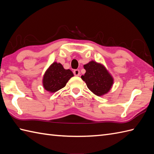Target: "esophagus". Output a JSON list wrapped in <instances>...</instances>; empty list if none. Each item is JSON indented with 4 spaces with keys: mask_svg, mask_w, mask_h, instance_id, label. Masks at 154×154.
<instances>
[{
    "mask_svg": "<svg viewBox=\"0 0 154 154\" xmlns=\"http://www.w3.org/2000/svg\"><path fill=\"white\" fill-rule=\"evenodd\" d=\"M74 74L75 75V76H79L80 75V70H78V69H76V70H74Z\"/></svg>",
    "mask_w": 154,
    "mask_h": 154,
    "instance_id": "obj_1",
    "label": "esophagus"
}]
</instances>
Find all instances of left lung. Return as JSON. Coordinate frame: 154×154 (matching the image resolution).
Masks as SVG:
<instances>
[{
	"label": "left lung",
	"instance_id": "1",
	"mask_svg": "<svg viewBox=\"0 0 154 154\" xmlns=\"http://www.w3.org/2000/svg\"><path fill=\"white\" fill-rule=\"evenodd\" d=\"M84 68L86 73L81 78L89 90L98 96L107 94L110 90L113 79L102 64L92 60L84 65Z\"/></svg>",
	"mask_w": 154,
	"mask_h": 154
}]
</instances>
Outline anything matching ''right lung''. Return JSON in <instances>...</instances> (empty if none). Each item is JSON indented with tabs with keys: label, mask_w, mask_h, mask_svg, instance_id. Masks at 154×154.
<instances>
[{
	"label": "right lung",
	"mask_w": 154,
	"mask_h": 154,
	"mask_svg": "<svg viewBox=\"0 0 154 154\" xmlns=\"http://www.w3.org/2000/svg\"><path fill=\"white\" fill-rule=\"evenodd\" d=\"M74 74L70 70H66L60 63H53L43 76V87L47 91L55 92L66 86Z\"/></svg>",
	"instance_id": "add662e5"
}]
</instances>
